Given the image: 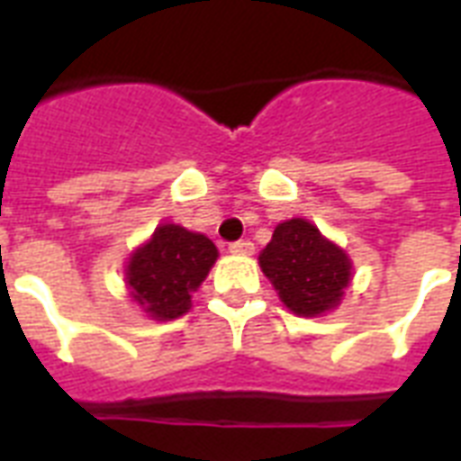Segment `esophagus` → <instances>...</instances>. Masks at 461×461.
I'll use <instances>...</instances> for the list:
<instances>
[{"label":"esophagus","mask_w":461,"mask_h":461,"mask_svg":"<svg viewBox=\"0 0 461 461\" xmlns=\"http://www.w3.org/2000/svg\"><path fill=\"white\" fill-rule=\"evenodd\" d=\"M230 253H237V256H251L253 244L249 239H239V241H231Z\"/></svg>","instance_id":"1"}]
</instances>
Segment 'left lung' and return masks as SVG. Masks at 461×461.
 <instances>
[{"instance_id":"obj_1","label":"left lung","mask_w":461,"mask_h":461,"mask_svg":"<svg viewBox=\"0 0 461 461\" xmlns=\"http://www.w3.org/2000/svg\"><path fill=\"white\" fill-rule=\"evenodd\" d=\"M258 260L282 302L296 315H318L335 308L351 277L347 253L299 217L277 224Z\"/></svg>"}]
</instances>
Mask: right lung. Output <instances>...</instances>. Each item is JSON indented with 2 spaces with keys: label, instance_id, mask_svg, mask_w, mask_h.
Wrapping results in <instances>:
<instances>
[{
  "label": "right lung",
  "instance_id": "obj_1",
  "mask_svg": "<svg viewBox=\"0 0 461 461\" xmlns=\"http://www.w3.org/2000/svg\"><path fill=\"white\" fill-rule=\"evenodd\" d=\"M215 258L217 249L208 237L179 224H162L126 267L133 302L158 321L179 318L188 311L191 292L201 287Z\"/></svg>",
  "mask_w": 461,
  "mask_h": 461
}]
</instances>
